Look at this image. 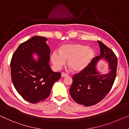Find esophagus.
<instances>
[{"label": "esophagus", "mask_w": 129, "mask_h": 129, "mask_svg": "<svg viewBox=\"0 0 129 129\" xmlns=\"http://www.w3.org/2000/svg\"><path fill=\"white\" fill-rule=\"evenodd\" d=\"M68 76V74H66V73H65V72H62V74H61V76L62 77H65V76Z\"/></svg>", "instance_id": "34e87169"}]
</instances>
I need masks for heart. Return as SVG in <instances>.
Here are the masks:
<instances>
[{"mask_svg":"<svg viewBox=\"0 0 129 129\" xmlns=\"http://www.w3.org/2000/svg\"><path fill=\"white\" fill-rule=\"evenodd\" d=\"M94 53L93 50L82 45H63L59 53L54 51L51 56L52 63L56 69H60L68 60V65L73 71L80 72L84 70L91 62Z\"/></svg>","mask_w":129,"mask_h":129,"instance_id":"1","label":"heart"}]
</instances>
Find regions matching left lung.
I'll return each mask as SVG.
<instances>
[{
    "instance_id": "obj_1",
    "label": "left lung",
    "mask_w": 129,
    "mask_h": 129,
    "mask_svg": "<svg viewBox=\"0 0 129 129\" xmlns=\"http://www.w3.org/2000/svg\"><path fill=\"white\" fill-rule=\"evenodd\" d=\"M100 54L92 59L90 64L83 71L73 76L70 92L74 100L84 106L95 105L105 97L114 84L116 76L118 59L112 50L98 40ZM105 59L109 62L110 72L100 75L95 70L98 61Z\"/></svg>"
}]
</instances>
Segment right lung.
<instances>
[{
  "instance_id": "right-lung-1",
  "label": "right lung",
  "mask_w": 129,
  "mask_h": 129,
  "mask_svg": "<svg viewBox=\"0 0 129 129\" xmlns=\"http://www.w3.org/2000/svg\"><path fill=\"white\" fill-rule=\"evenodd\" d=\"M45 37L35 36L18 46L10 62L11 80L19 94L30 103L45 100L50 94L54 83L61 78L49 64L50 50ZM40 56L35 61L32 54Z\"/></svg>"
}]
</instances>
